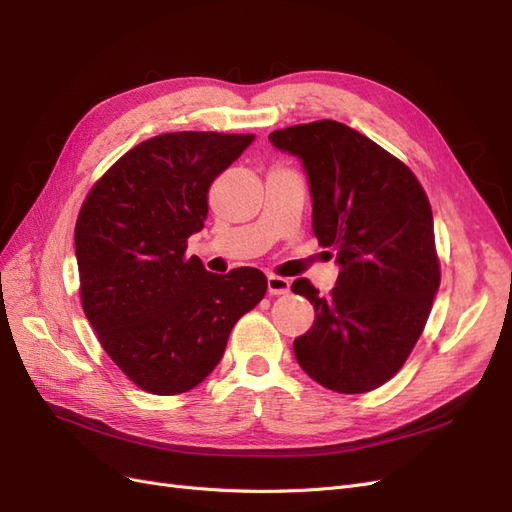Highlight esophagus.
Returning <instances> with one entry per match:
<instances>
[{
	"label": "esophagus",
	"mask_w": 512,
	"mask_h": 512,
	"mask_svg": "<svg viewBox=\"0 0 512 512\" xmlns=\"http://www.w3.org/2000/svg\"><path fill=\"white\" fill-rule=\"evenodd\" d=\"M267 290L269 294H286L290 292V282L280 275H267Z\"/></svg>",
	"instance_id": "esophagus-1"
}]
</instances>
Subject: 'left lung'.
<instances>
[{"label": "left lung", "instance_id": "8db88e82", "mask_svg": "<svg viewBox=\"0 0 512 512\" xmlns=\"http://www.w3.org/2000/svg\"><path fill=\"white\" fill-rule=\"evenodd\" d=\"M269 141L301 160L314 235L339 265L329 297L305 277L292 284L318 314L294 356L331 391H374L406 363L440 286L427 194L404 162L339 121L275 130Z\"/></svg>", "mask_w": 512, "mask_h": 512}]
</instances>
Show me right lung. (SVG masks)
<instances>
[{"label":"right lung","instance_id":"right-lung-1","mask_svg":"<svg viewBox=\"0 0 512 512\" xmlns=\"http://www.w3.org/2000/svg\"><path fill=\"white\" fill-rule=\"evenodd\" d=\"M254 134L168 132L132 147L91 188L74 228L85 316L113 363L153 395L203 382L237 320L267 292L252 267L209 273L185 256L213 179Z\"/></svg>","mask_w":512,"mask_h":512}]
</instances>
